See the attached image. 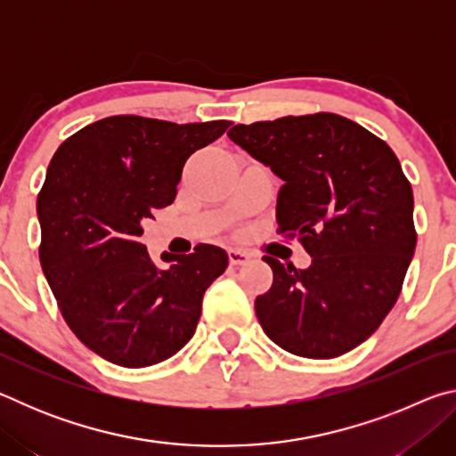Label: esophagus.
Wrapping results in <instances>:
<instances>
[{
    "label": "esophagus",
    "mask_w": 456,
    "mask_h": 456,
    "mask_svg": "<svg viewBox=\"0 0 456 456\" xmlns=\"http://www.w3.org/2000/svg\"><path fill=\"white\" fill-rule=\"evenodd\" d=\"M229 264L231 265H245L247 261L251 259V256L243 249H229Z\"/></svg>",
    "instance_id": "obj_1"
}]
</instances>
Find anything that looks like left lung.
<instances>
[{
  "label": "left lung",
  "instance_id": "1",
  "mask_svg": "<svg viewBox=\"0 0 456 456\" xmlns=\"http://www.w3.org/2000/svg\"><path fill=\"white\" fill-rule=\"evenodd\" d=\"M229 138L283 181L280 233L312 265L264 256L273 283L256 314L277 346L304 358L356 348L396 304L416 247L414 197L395 151L331 112L235 125Z\"/></svg>",
  "mask_w": 456,
  "mask_h": 456
}]
</instances>
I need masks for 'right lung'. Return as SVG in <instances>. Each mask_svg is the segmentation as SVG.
Returning <instances> with one entry per match:
<instances>
[{"label":"right lung","instance_id":"1","mask_svg":"<svg viewBox=\"0 0 456 456\" xmlns=\"http://www.w3.org/2000/svg\"><path fill=\"white\" fill-rule=\"evenodd\" d=\"M231 122L120 114L60 144L37 195L40 264L61 315L84 346L125 368L175 356L195 334L203 293L225 272L221 247L197 245L159 269L138 241L171 205L183 167Z\"/></svg>","mask_w":456,"mask_h":456}]
</instances>
